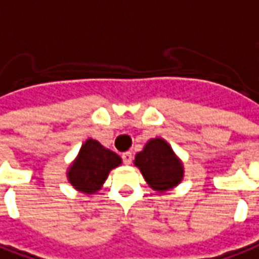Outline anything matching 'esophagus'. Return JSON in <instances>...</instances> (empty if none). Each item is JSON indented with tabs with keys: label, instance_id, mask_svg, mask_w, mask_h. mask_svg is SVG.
<instances>
[{
	"label": "esophagus",
	"instance_id": "34e87169",
	"mask_svg": "<svg viewBox=\"0 0 259 259\" xmlns=\"http://www.w3.org/2000/svg\"><path fill=\"white\" fill-rule=\"evenodd\" d=\"M121 159H123V162H124L126 165H130V163H132V160H133V155H132V152H124V153L121 155Z\"/></svg>",
	"mask_w": 259,
	"mask_h": 259
}]
</instances>
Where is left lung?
I'll use <instances>...</instances> for the list:
<instances>
[{"label": "left lung", "mask_w": 259, "mask_h": 259, "mask_svg": "<svg viewBox=\"0 0 259 259\" xmlns=\"http://www.w3.org/2000/svg\"><path fill=\"white\" fill-rule=\"evenodd\" d=\"M135 165L155 191L165 192L179 185L183 166L163 139H152L135 157Z\"/></svg>", "instance_id": "1"}]
</instances>
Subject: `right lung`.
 Returning a JSON list of instances; mask_svg holds the SVG:
<instances>
[{"mask_svg":"<svg viewBox=\"0 0 259 259\" xmlns=\"http://www.w3.org/2000/svg\"><path fill=\"white\" fill-rule=\"evenodd\" d=\"M120 163L119 155L103 147L97 140L89 139L80 149L73 165L70 166L67 178L80 192L94 193L102 188L109 172Z\"/></svg>","mask_w":259,"mask_h":259,"instance_id":"add662e5","label":"right lung"}]
</instances>
